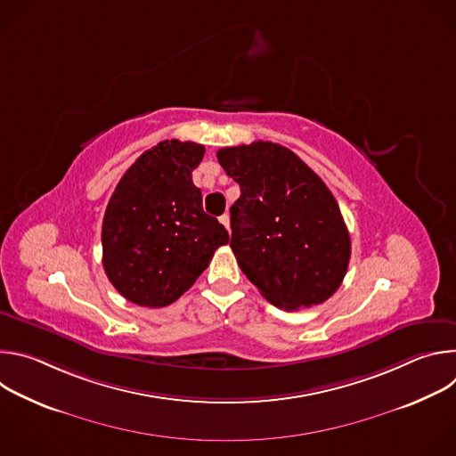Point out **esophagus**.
Here are the masks:
<instances>
[{"instance_id":"1","label":"esophagus","mask_w":456,"mask_h":456,"mask_svg":"<svg viewBox=\"0 0 456 456\" xmlns=\"http://www.w3.org/2000/svg\"><path fill=\"white\" fill-rule=\"evenodd\" d=\"M220 224H222L227 231H231V227H229V225H231V224H229V215H222V216H220Z\"/></svg>"}]
</instances>
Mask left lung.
Masks as SVG:
<instances>
[{"instance_id": "8db88e82", "label": "left lung", "mask_w": 456, "mask_h": 456, "mask_svg": "<svg viewBox=\"0 0 456 456\" xmlns=\"http://www.w3.org/2000/svg\"><path fill=\"white\" fill-rule=\"evenodd\" d=\"M240 185L231 247L262 296L285 310L327 301L343 283L350 234L330 189L290 150L257 141L216 153Z\"/></svg>"}]
</instances>
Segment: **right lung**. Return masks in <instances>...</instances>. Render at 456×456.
Here are the masks:
<instances>
[{
	"instance_id": "obj_1",
	"label": "right lung",
	"mask_w": 456,
	"mask_h": 456,
	"mask_svg": "<svg viewBox=\"0 0 456 456\" xmlns=\"http://www.w3.org/2000/svg\"><path fill=\"white\" fill-rule=\"evenodd\" d=\"M204 153L197 142L164 141L118 180L102 220V265L127 301L171 305L229 243L227 229L204 213L202 192L192 183Z\"/></svg>"
}]
</instances>
